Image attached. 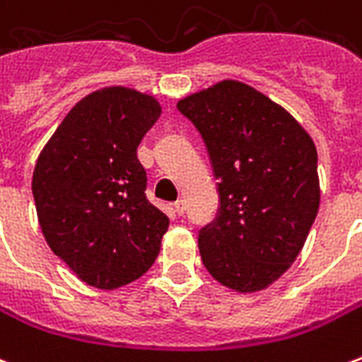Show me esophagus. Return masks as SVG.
<instances>
[{
  "mask_svg": "<svg viewBox=\"0 0 362 362\" xmlns=\"http://www.w3.org/2000/svg\"><path fill=\"white\" fill-rule=\"evenodd\" d=\"M174 211L178 213V215H184V211H186V204H184L182 199H178V202L174 204Z\"/></svg>",
  "mask_w": 362,
  "mask_h": 362,
  "instance_id": "34e87169",
  "label": "esophagus"
}]
</instances>
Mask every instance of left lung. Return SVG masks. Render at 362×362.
<instances>
[{
  "label": "left lung",
  "mask_w": 362,
  "mask_h": 362,
  "mask_svg": "<svg viewBox=\"0 0 362 362\" xmlns=\"http://www.w3.org/2000/svg\"><path fill=\"white\" fill-rule=\"evenodd\" d=\"M219 180V215L199 230L204 266L236 293L264 291L303 250L320 207L310 134L281 104L225 79L184 96Z\"/></svg>",
  "instance_id": "1"
}]
</instances>
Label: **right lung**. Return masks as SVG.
<instances>
[{
	"label": "right lung",
	"mask_w": 362,
	"mask_h": 362,
	"mask_svg": "<svg viewBox=\"0 0 362 362\" xmlns=\"http://www.w3.org/2000/svg\"><path fill=\"white\" fill-rule=\"evenodd\" d=\"M160 110L153 95L104 87L67 112L38 155L33 196L42 235L90 287L129 285L158 256L168 217L145 197L137 145Z\"/></svg>",
	"instance_id": "1"
}]
</instances>
